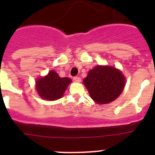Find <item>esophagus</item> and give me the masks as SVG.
Instances as JSON below:
<instances>
[{
  "label": "esophagus",
  "mask_w": 155,
  "mask_h": 155,
  "mask_svg": "<svg viewBox=\"0 0 155 155\" xmlns=\"http://www.w3.org/2000/svg\"><path fill=\"white\" fill-rule=\"evenodd\" d=\"M74 80L76 82H81V78H79V77H74Z\"/></svg>",
  "instance_id": "obj_1"
}]
</instances>
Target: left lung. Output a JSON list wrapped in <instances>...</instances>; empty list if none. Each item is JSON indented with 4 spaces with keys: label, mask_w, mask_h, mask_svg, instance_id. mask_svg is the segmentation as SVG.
<instances>
[{
    "label": "left lung",
    "mask_w": 155,
    "mask_h": 155,
    "mask_svg": "<svg viewBox=\"0 0 155 155\" xmlns=\"http://www.w3.org/2000/svg\"><path fill=\"white\" fill-rule=\"evenodd\" d=\"M126 79L120 70L110 66H96L89 71L83 83L91 98L98 104H108L124 91Z\"/></svg>",
    "instance_id": "8db88e82"
}]
</instances>
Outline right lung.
I'll return each instance as SVG.
<instances>
[{
	"label": "right lung",
	"instance_id": "right-lung-1",
	"mask_svg": "<svg viewBox=\"0 0 155 155\" xmlns=\"http://www.w3.org/2000/svg\"><path fill=\"white\" fill-rule=\"evenodd\" d=\"M71 81L72 80L68 78H61L53 70L46 76L37 79L35 81V88L42 99L54 101L63 96Z\"/></svg>",
	"mask_w": 155,
	"mask_h": 155
}]
</instances>
